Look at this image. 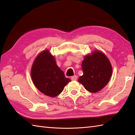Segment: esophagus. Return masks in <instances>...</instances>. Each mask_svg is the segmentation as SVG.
<instances>
[{
    "instance_id": "1",
    "label": "esophagus",
    "mask_w": 135,
    "mask_h": 135,
    "mask_svg": "<svg viewBox=\"0 0 135 135\" xmlns=\"http://www.w3.org/2000/svg\"><path fill=\"white\" fill-rule=\"evenodd\" d=\"M71 80L73 81H76V80H77V76L76 75H74V76H71Z\"/></svg>"
}]
</instances>
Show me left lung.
I'll list each match as a JSON object with an SVG mask.
<instances>
[{
  "mask_svg": "<svg viewBox=\"0 0 135 135\" xmlns=\"http://www.w3.org/2000/svg\"><path fill=\"white\" fill-rule=\"evenodd\" d=\"M82 69L83 75L78 81L90 92H98L104 88L110 80L112 73L109 60L103 52L98 51L84 57Z\"/></svg>",
  "mask_w": 135,
  "mask_h": 135,
  "instance_id": "left-lung-1",
  "label": "left lung"
}]
</instances>
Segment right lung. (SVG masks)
<instances>
[{
    "label": "right lung",
    "mask_w": 135,
    "mask_h": 135,
    "mask_svg": "<svg viewBox=\"0 0 135 135\" xmlns=\"http://www.w3.org/2000/svg\"><path fill=\"white\" fill-rule=\"evenodd\" d=\"M31 76L36 88L51 97L59 95L71 81L65 77L64 72L57 65L54 57L49 50L42 51L36 57L31 68Z\"/></svg>",
    "instance_id": "right-lung-1"
}]
</instances>
